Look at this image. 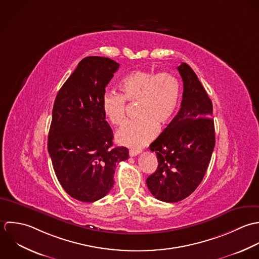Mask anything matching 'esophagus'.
Here are the masks:
<instances>
[{"instance_id":"1","label":"esophagus","mask_w":259,"mask_h":259,"mask_svg":"<svg viewBox=\"0 0 259 259\" xmlns=\"http://www.w3.org/2000/svg\"><path fill=\"white\" fill-rule=\"evenodd\" d=\"M141 151L140 150H136V149H131L130 151H129V155L131 156V157H134V156H137L139 153H140Z\"/></svg>"}]
</instances>
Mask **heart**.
Here are the masks:
<instances>
[{
    "label": "heart",
    "mask_w": 259,
    "mask_h": 259,
    "mask_svg": "<svg viewBox=\"0 0 259 259\" xmlns=\"http://www.w3.org/2000/svg\"><path fill=\"white\" fill-rule=\"evenodd\" d=\"M122 94L107 92L102 97V110L114 126L124 122L126 101L136 103V119L127 121L117 133V141L138 148L148 143L157 128L167 125L175 116L181 95L178 78L168 72L135 70L119 83Z\"/></svg>",
    "instance_id": "heart-1"
}]
</instances>
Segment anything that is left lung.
Instances as JSON below:
<instances>
[{"instance_id":"left-lung-1","label":"left lung","mask_w":259,"mask_h":259,"mask_svg":"<svg viewBox=\"0 0 259 259\" xmlns=\"http://www.w3.org/2000/svg\"><path fill=\"white\" fill-rule=\"evenodd\" d=\"M183 81L181 108L150 145L158 167L147 179L152 195L164 202L188 197L201 183L215 146L212 102L194 71L177 67Z\"/></svg>"}]
</instances>
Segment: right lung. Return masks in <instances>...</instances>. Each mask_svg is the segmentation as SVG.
<instances>
[{
    "mask_svg": "<svg viewBox=\"0 0 259 259\" xmlns=\"http://www.w3.org/2000/svg\"><path fill=\"white\" fill-rule=\"evenodd\" d=\"M118 68L109 58L86 57L55 99L48 151L60 184L82 202H94L108 194L116 164L129 157L126 147H112L113 131L101 104Z\"/></svg>",
    "mask_w": 259,
    "mask_h": 259,
    "instance_id": "1",
    "label": "right lung"
}]
</instances>
